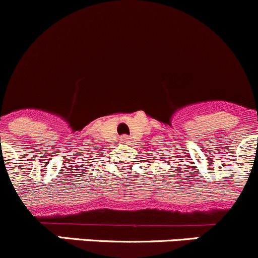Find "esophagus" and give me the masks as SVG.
Here are the masks:
<instances>
[{"label":"esophagus","instance_id":"1","mask_svg":"<svg viewBox=\"0 0 258 258\" xmlns=\"http://www.w3.org/2000/svg\"><path fill=\"white\" fill-rule=\"evenodd\" d=\"M128 139H129V138L128 137H126V135H124V137H121L120 138V140H121V142H128Z\"/></svg>","mask_w":258,"mask_h":258}]
</instances>
